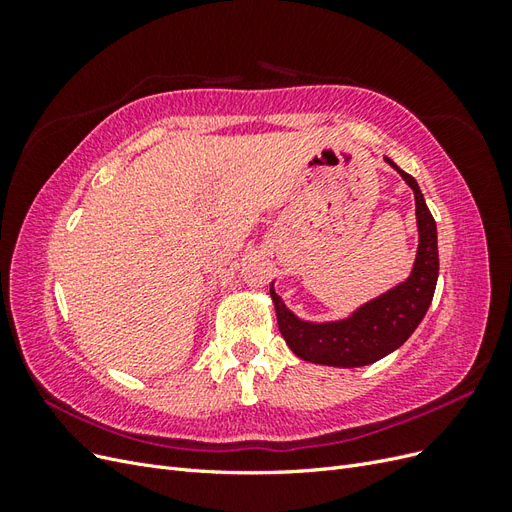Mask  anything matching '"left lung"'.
<instances>
[{
    "label": "left lung",
    "mask_w": 512,
    "mask_h": 512,
    "mask_svg": "<svg viewBox=\"0 0 512 512\" xmlns=\"http://www.w3.org/2000/svg\"><path fill=\"white\" fill-rule=\"evenodd\" d=\"M414 190L418 220V254L412 275L404 284L389 290L382 297L363 305L352 318L329 324L303 322L288 312L282 299L271 288L277 324L290 350L303 361L335 367L369 365L395 348L414 333L427 314L438 282V230L436 220L425 205L421 188L412 175L404 173L393 160L386 158Z\"/></svg>",
    "instance_id": "left-lung-1"
}]
</instances>
